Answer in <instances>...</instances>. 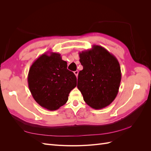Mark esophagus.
Wrapping results in <instances>:
<instances>
[{"label":"esophagus","mask_w":151,"mask_h":151,"mask_svg":"<svg viewBox=\"0 0 151 151\" xmlns=\"http://www.w3.org/2000/svg\"><path fill=\"white\" fill-rule=\"evenodd\" d=\"M74 74L76 75V76L77 77V76H78V74H79V71L78 70H76L74 71Z\"/></svg>","instance_id":"1"}]
</instances>
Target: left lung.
<instances>
[{"label": "left lung", "instance_id": "obj_1", "mask_svg": "<svg viewBox=\"0 0 151 151\" xmlns=\"http://www.w3.org/2000/svg\"><path fill=\"white\" fill-rule=\"evenodd\" d=\"M83 69L79 72L77 88L84 101L96 109L109 106L119 90L122 74L116 58L101 46L79 53Z\"/></svg>", "mask_w": 151, "mask_h": 151}]
</instances>
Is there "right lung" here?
Instances as JSON below:
<instances>
[{
	"label": "right lung",
	"mask_w": 151,
	"mask_h": 151,
	"mask_svg": "<svg viewBox=\"0 0 151 151\" xmlns=\"http://www.w3.org/2000/svg\"><path fill=\"white\" fill-rule=\"evenodd\" d=\"M67 67L60 53L50 52L42 54L31 65L28 87L42 107L54 111L67 103L68 94L77 86L75 74Z\"/></svg>",
	"instance_id": "1"
}]
</instances>
